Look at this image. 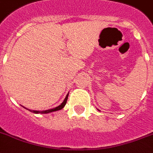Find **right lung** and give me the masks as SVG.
<instances>
[{"mask_svg":"<svg viewBox=\"0 0 153 153\" xmlns=\"http://www.w3.org/2000/svg\"><path fill=\"white\" fill-rule=\"evenodd\" d=\"M68 96H69V94H67V95H66V97H65V98L64 99V101H63L61 105H59V106L55 107V108H51V109H48V110H44V111L30 110V109H28V108H27V109H28V110H30V112H32V113H36V114H37V113H41V114H44V113H52V112H55V111L60 110V109L63 108V107L65 106V104H66V102H67V99H68ZM22 107H23V106H22Z\"/></svg>","mask_w":153,"mask_h":153,"instance_id":"obj_1","label":"right lung"}]
</instances>
